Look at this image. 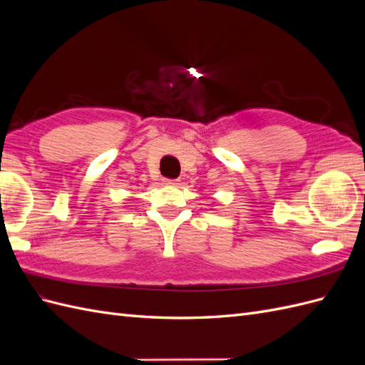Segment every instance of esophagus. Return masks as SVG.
I'll return each instance as SVG.
<instances>
[{
	"mask_svg": "<svg viewBox=\"0 0 365 365\" xmlns=\"http://www.w3.org/2000/svg\"><path fill=\"white\" fill-rule=\"evenodd\" d=\"M163 182H164L165 185H176V184H178V180H172V178H164V180H163Z\"/></svg>",
	"mask_w": 365,
	"mask_h": 365,
	"instance_id": "34e87169",
	"label": "esophagus"
}]
</instances>
